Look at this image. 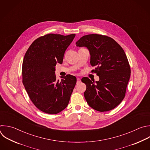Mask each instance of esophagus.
<instances>
[{
	"label": "esophagus",
	"instance_id": "obj_1",
	"mask_svg": "<svg viewBox=\"0 0 150 150\" xmlns=\"http://www.w3.org/2000/svg\"><path fill=\"white\" fill-rule=\"evenodd\" d=\"M81 82V79L79 78H77V79H76V83H80Z\"/></svg>",
	"mask_w": 150,
	"mask_h": 150
}]
</instances>
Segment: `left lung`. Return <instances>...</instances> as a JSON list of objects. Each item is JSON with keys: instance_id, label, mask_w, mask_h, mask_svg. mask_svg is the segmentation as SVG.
<instances>
[{"instance_id": "8db88e82", "label": "left lung", "mask_w": 150, "mask_h": 150, "mask_svg": "<svg viewBox=\"0 0 150 150\" xmlns=\"http://www.w3.org/2000/svg\"><path fill=\"white\" fill-rule=\"evenodd\" d=\"M79 47L89 50L92 72L99 76L95 83L87 77L81 81L86 86L84 96L88 105L100 112L110 111L118 105L125 95L130 78V66L122 47L105 35L90 34L76 42Z\"/></svg>"}]
</instances>
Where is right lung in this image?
Instances as JSON below:
<instances>
[{"label": "right lung", "instance_id": "obj_1", "mask_svg": "<svg viewBox=\"0 0 150 150\" xmlns=\"http://www.w3.org/2000/svg\"><path fill=\"white\" fill-rule=\"evenodd\" d=\"M75 34L64 36L49 33L30 45L22 64V82L33 104L41 111L57 114L68 105L76 83L67 75L57 81L55 66L62 64L65 52Z\"/></svg>", "mask_w": 150, "mask_h": 150}]
</instances>
